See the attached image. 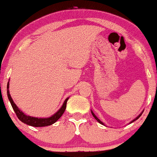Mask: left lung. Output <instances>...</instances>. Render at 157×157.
<instances>
[{"label": "left lung", "mask_w": 157, "mask_h": 157, "mask_svg": "<svg viewBox=\"0 0 157 157\" xmlns=\"http://www.w3.org/2000/svg\"><path fill=\"white\" fill-rule=\"evenodd\" d=\"M91 113H92L93 117H94V119H95V120H96V121H98V123H99V124H103V125H104V124H103V123H102V122H101V121H100V120H99V119H98V117H96V116H95V115H94V113H93V112H92V111H91ZM142 113H141V114H139V115H138V117H136V118H135V120H133V121H131V123L134 122V121H136V120H138V118H139V117H141V115H142Z\"/></svg>", "instance_id": "left-lung-1"}]
</instances>
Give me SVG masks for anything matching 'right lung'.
<instances>
[{"mask_svg":"<svg viewBox=\"0 0 157 157\" xmlns=\"http://www.w3.org/2000/svg\"><path fill=\"white\" fill-rule=\"evenodd\" d=\"M8 88H9V82H8V85H7V89H8L7 94H8V99H9L10 102H11V105H12V108H13L17 117H18L22 123H24V124L29 125V126L36 127V128H37V127L49 126V125H52V124H53L54 123H56V121L62 117V115L64 113L65 110H66V102H67V101H68L69 99V98H66V99L65 100L64 102H63L61 108L59 109L57 112H56L54 115H52V117H48V118H37V117H30V116L26 115L24 113H22V111H21V110L17 107V105H15V102H14L13 100H12V97L10 95Z\"/></svg>","mask_w":157,"mask_h":157,"instance_id":"right-lung-1","label":"right lung"}]
</instances>
